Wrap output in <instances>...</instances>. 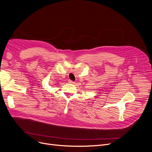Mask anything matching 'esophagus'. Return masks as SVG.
Instances as JSON below:
<instances>
[{
    "instance_id": "obj_1",
    "label": "esophagus",
    "mask_w": 152,
    "mask_h": 152,
    "mask_svg": "<svg viewBox=\"0 0 152 152\" xmlns=\"http://www.w3.org/2000/svg\"><path fill=\"white\" fill-rule=\"evenodd\" d=\"M68 83H71V84H73V83H75V82H74V81H71V80H69V81H68Z\"/></svg>"
}]
</instances>
